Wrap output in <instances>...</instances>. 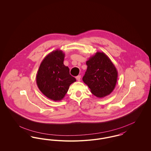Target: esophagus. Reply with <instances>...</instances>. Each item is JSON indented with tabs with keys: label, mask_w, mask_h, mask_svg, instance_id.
Returning a JSON list of instances; mask_svg holds the SVG:
<instances>
[{
	"label": "esophagus",
	"mask_w": 151,
	"mask_h": 151,
	"mask_svg": "<svg viewBox=\"0 0 151 151\" xmlns=\"http://www.w3.org/2000/svg\"><path fill=\"white\" fill-rule=\"evenodd\" d=\"M76 79H77V80L78 81H81V76H77L76 77Z\"/></svg>",
	"instance_id": "34e87169"
}]
</instances>
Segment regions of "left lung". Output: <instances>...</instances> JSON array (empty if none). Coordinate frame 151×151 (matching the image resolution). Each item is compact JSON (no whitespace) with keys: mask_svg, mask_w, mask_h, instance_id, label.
Masks as SVG:
<instances>
[{"mask_svg":"<svg viewBox=\"0 0 151 151\" xmlns=\"http://www.w3.org/2000/svg\"><path fill=\"white\" fill-rule=\"evenodd\" d=\"M87 70L82 78L95 96L102 98L115 88L117 70L109 58L103 52H97L86 61Z\"/></svg>","mask_w":151,"mask_h":151,"instance_id":"left-lung-1","label":"left lung"}]
</instances>
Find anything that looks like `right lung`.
I'll return each instance as SVG.
<instances>
[{
  "instance_id": "obj_1",
  "label": "right lung",
  "mask_w": 151,
  "mask_h": 151,
  "mask_svg": "<svg viewBox=\"0 0 151 151\" xmlns=\"http://www.w3.org/2000/svg\"><path fill=\"white\" fill-rule=\"evenodd\" d=\"M65 53L60 50L53 51L42 61L36 76L40 91L51 100L63 99L71 83L76 82L69 69L63 64Z\"/></svg>"
}]
</instances>
